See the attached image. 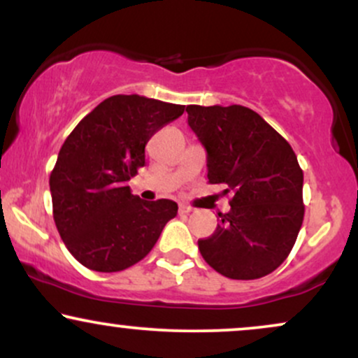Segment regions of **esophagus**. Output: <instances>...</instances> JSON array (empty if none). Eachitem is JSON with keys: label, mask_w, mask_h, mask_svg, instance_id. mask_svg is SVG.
Listing matches in <instances>:
<instances>
[{"label": "esophagus", "mask_w": 358, "mask_h": 358, "mask_svg": "<svg viewBox=\"0 0 358 358\" xmlns=\"http://www.w3.org/2000/svg\"><path fill=\"white\" fill-rule=\"evenodd\" d=\"M178 212L182 213V215H188V213H192V212H193V208H192V207H188V205H185V203H180Z\"/></svg>", "instance_id": "esophagus-1"}]
</instances>
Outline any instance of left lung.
I'll use <instances>...</instances> for the list:
<instances>
[{"label":"left lung","mask_w":358,"mask_h":358,"mask_svg":"<svg viewBox=\"0 0 358 358\" xmlns=\"http://www.w3.org/2000/svg\"><path fill=\"white\" fill-rule=\"evenodd\" d=\"M188 126L207 151L208 183L231 195L227 213L199 249L231 279H257L289 256L305 217L303 170L293 148L244 106H187Z\"/></svg>","instance_id":"obj_1"}]
</instances>
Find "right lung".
Returning a JSON list of instances; mask_svg holds the SVG:
<instances>
[{"mask_svg": "<svg viewBox=\"0 0 358 358\" xmlns=\"http://www.w3.org/2000/svg\"><path fill=\"white\" fill-rule=\"evenodd\" d=\"M185 106L113 96L89 113L60 148L50 175L53 220L69 252L85 268L116 273L155 248L173 200L145 202L127 182L145 166V146Z\"/></svg>", "mask_w": 358, "mask_h": 358, "instance_id": "obj_1", "label": "right lung"}]
</instances>
